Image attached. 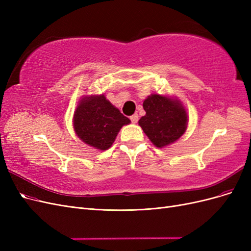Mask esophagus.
I'll return each mask as SVG.
<instances>
[{
	"label": "esophagus",
	"instance_id": "1",
	"mask_svg": "<svg viewBox=\"0 0 251 251\" xmlns=\"http://www.w3.org/2000/svg\"><path fill=\"white\" fill-rule=\"evenodd\" d=\"M130 119L133 124H136L138 121V114H133V115L130 117Z\"/></svg>",
	"mask_w": 251,
	"mask_h": 251
}]
</instances>
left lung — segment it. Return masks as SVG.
Returning a JSON list of instances; mask_svg holds the SVG:
<instances>
[{
	"label": "left lung",
	"instance_id": "8db88e82",
	"mask_svg": "<svg viewBox=\"0 0 251 251\" xmlns=\"http://www.w3.org/2000/svg\"><path fill=\"white\" fill-rule=\"evenodd\" d=\"M146 115L138 124L157 148H164L178 140L186 131L187 113L177 98L151 94L143 101Z\"/></svg>",
	"mask_w": 251,
	"mask_h": 251
}]
</instances>
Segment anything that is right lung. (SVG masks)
I'll use <instances>...</instances> for the list:
<instances>
[{"instance_id": "obj_1", "label": "right lung", "mask_w": 251, "mask_h": 251, "mask_svg": "<svg viewBox=\"0 0 251 251\" xmlns=\"http://www.w3.org/2000/svg\"><path fill=\"white\" fill-rule=\"evenodd\" d=\"M131 120L101 95L85 96L74 112L73 126L78 138L97 150H108L120 128Z\"/></svg>"}]
</instances>
